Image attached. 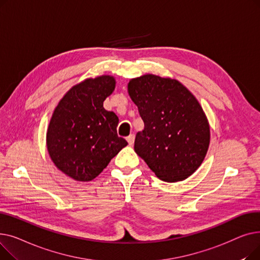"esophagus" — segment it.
Instances as JSON below:
<instances>
[{
  "label": "esophagus",
  "mask_w": 260,
  "mask_h": 260,
  "mask_svg": "<svg viewBox=\"0 0 260 260\" xmlns=\"http://www.w3.org/2000/svg\"><path fill=\"white\" fill-rule=\"evenodd\" d=\"M126 141L128 142V144H129V145H133V144H134V142H135V135H133V134H132V135H129L128 137L126 138Z\"/></svg>",
  "instance_id": "esophagus-1"
}]
</instances>
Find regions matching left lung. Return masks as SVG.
Segmentation results:
<instances>
[{
	"label": "left lung",
	"instance_id": "8db88e82",
	"mask_svg": "<svg viewBox=\"0 0 260 260\" xmlns=\"http://www.w3.org/2000/svg\"><path fill=\"white\" fill-rule=\"evenodd\" d=\"M127 91L144 122L136 135V154L166 182L194 174L211 141L209 120L195 95L178 80L153 74L131 79Z\"/></svg>",
	"mask_w": 260,
	"mask_h": 260
}]
</instances>
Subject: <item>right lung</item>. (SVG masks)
<instances>
[{
    "label": "right lung",
    "mask_w": 260,
    "mask_h": 260,
    "mask_svg": "<svg viewBox=\"0 0 260 260\" xmlns=\"http://www.w3.org/2000/svg\"><path fill=\"white\" fill-rule=\"evenodd\" d=\"M115 87L113 76L87 78L68 90L52 113L46 133L48 155L76 181L94 179L127 145L117 135V115L103 107Z\"/></svg>",
    "instance_id": "obj_1"
}]
</instances>
